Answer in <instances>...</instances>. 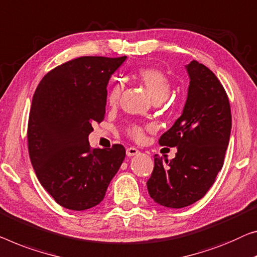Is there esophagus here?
Here are the masks:
<instances>
[{
  "mask_svg": "<svg viewBox=\"0 0 257 257\" xmlns=\"http://www.w3.org/2000/svg\"><path fill=\"white\" fill-rule=\"evenodd\" d=\"M140 151L137 150L136 148H133V147H130V148H128L127 149V156L128 157H133V156H136L137 153H139Z\"/></svg>",
  "mask_w": 257,
  "mask_h": 257,
  "instance_id": "esophagus-1",
  "label": "esophagus"
}]
</instances>
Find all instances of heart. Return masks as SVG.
Here are the masks:
<instances>
[{
    "instance_id": "b5f03b06",
    "label": "heart",
    "mask_w": 257,
    "mask_h": 257,
    "mask_svg": "<svg viewBox=\"0 0 257 257\" xmlns=\"http://www.w3.org/2000/svg\"><path fill=\"white\" fill-rule=\"evenodd\" d=\"M136 78L145 86L149 93L155 101H162L168 97L171 92V80L162 70L155 68H143L140 69L136 74ZM122 83L121 80L115 79L110 84L108 92V102L109 105H115L121 97ZM144 127L140 124L132 123L127 127V134L132 139L140 141L143 139Z\"/></svg>"
}]
</instances>
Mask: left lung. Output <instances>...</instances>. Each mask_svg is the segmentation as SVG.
I'll return each mask as SVG.
<instances>
[{"mask_svg":"<svg viewBox=\"0 0 257 257\" xmlns=\"http://www.w3.org/2000/svg\"><path fill=\"white\" fill-rule=\"evenodd\" d=\"M189 87L183 112L159 139L163 147H177L172 160L155 155L148 180L153 201L166 208L193 204L208 193L224 164L232 128L226 91L216 75L197 61L186 66Z\"/></svg>","mask_w":257,"mask_h":257,"instance_id":"1","label":"left lung"}]
</instances>
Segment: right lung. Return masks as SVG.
Segmentation results:
<instances>
[{"instance_id":"obj_1","label":"right lung","mask_w":257,"mask_h":257,"mask_svg":"<svg viewBox=\"0 0 257 257\" xmlns=\"http://www.w3.org/2000/svg\"><path fill=\"white\" fill-rule=\"evenodd\" d=\"M125 56H82L45 75L28 124L31 163L41 186L63 208L82 211L104 200L125 149H92V124L104 120L107 84Z\"/></svg>"}]
</instances>
